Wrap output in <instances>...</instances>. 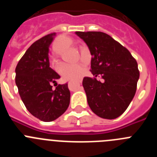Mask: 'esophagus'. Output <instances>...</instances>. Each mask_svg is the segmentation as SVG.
<instances>
[{
    "instance_id": "obj_1",
    "label": "esophagus",
    "mask_w": 157,
    "mask_h": 157,
    "mask_svg": "<svg viewBox=\"0 0 157 157\" xmlns=\"http://www.w3.org/2000/svg\"><path fill=\"white\" fill-rule=\"evenodd\" d=\"M82 82V81L81 80H79V81H78V85H80V83Z\"/></svg>"
}]
</instances>
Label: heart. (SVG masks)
<instances>
[{"instance_id": "heart-1", "label": "heart", "mask_w": 157, "mask_h": 157, "mask_svg": "<svg viewBox=\"0 0 157 157\" xmlns=\"http://www.w3.org/2000/svg\"><path fill=\"white\" fill-rule=\"evenodd\" d=\"M74 45V41L66 35H60L55 40L53 43V52L57 55L63 53L67 48ZM54 63L56 60L54 59ZM84 67L82 64H62L58 68V72L65 81L78 79L84 73Z\"/></svg>"}]
</instances>
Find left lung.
Wrapping results in <instances>:
<instances>
[{"label": "left lung", "mask_w": 157, "mask_h": 157, "mask_svg": "<svg viewBox=\"0 0 157 157\" xmlns=\"http://www.w3.org/2000/svg\"><path fill=\"white\" fill-rule=\"evenodd\" d=\"M90 52L91 73L82 86L93 112L103 119L114 120L128 108L135 95L139 78L138 63L125 47L109 34L99 31L75 32ZM103 78L98 81L96 77Z\"/></svg>", "instance_id": "1"}]
</instances>
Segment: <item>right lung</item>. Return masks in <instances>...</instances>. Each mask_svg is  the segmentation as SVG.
<instances>
[{
	"label": "right lung",
	"mask_w": 157,
	"mask_h": 157,
	"mask_svg": "<svg viewBox=\"0 0 157 157\" xmlns=\"http://www.w3.org/2000/svg\"><path fill=\"white\" fill-rule=\"evenodd\" d=\"M56 33L44 36L29 47L16 67V84L23 104L30 114L44 122L63 115L70 104L67 83L57 85L60 76L49 67L48 51Z\"/></svg>",
	"instance_id": "1"
}]
</instances>
